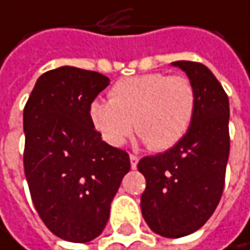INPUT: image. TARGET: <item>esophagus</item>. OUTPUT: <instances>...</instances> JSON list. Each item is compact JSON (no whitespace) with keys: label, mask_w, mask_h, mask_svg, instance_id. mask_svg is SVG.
<instances>
[{"label":"esophagus","mask_w":250,"mask_h":250,"mask_svg":"<svg viewBox=\"0 0 250 250\" xmlns=\"http://www.w3.org/2000/svg\"><path fill=\"white\" fill-rule=\"evenodd\" d=\"M138 163H139V158H138L136 155H130V166H132L133 170L138 167Z\"/></svg>","instance_id":"34e87169"}]
</instances>
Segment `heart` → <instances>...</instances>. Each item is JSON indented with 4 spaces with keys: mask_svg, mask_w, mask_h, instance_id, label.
I'll return each instance as SVG.
<instances>
[{
    "mask_svg": "<svg viewBox=\"0 0 250 250\" xmlns=\"http://www.w3.org/2000/svg\"><path fill=\"white\" fill-rule=\"evenodd\" d=\"M196 90L185 76L148 73L118 80L109 101L89 105L93 129L111 146H121L133 126L152 151H167L189 132L196 112Z\"/></svg>",
    "mask_w": 250,
    "mask_h": 250,
    "instance_id": "1",
    "label": "heart"
}]
</instances>
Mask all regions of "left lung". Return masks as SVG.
Instances as JSON below:
<instances>
[{
    "label": "left lung",
    "mask_w": 250,
    "mask_h": 250,
    "mask_svg": "<svg viewBox=\"0 0 250 250\" xmlns=\"http://www.w3.org/2000/svg\"><path fill=\"white\" fill-rule=\"evenodd\" d=\"M196 90V112L185 138L171 149L145 157L138 170L146 179L141 196L149 229L168 239L199 230L215 211L224 189L230 152L229 96L212 71L193 61H176Z\"/></svg>",
    "instance_id": "1"
}]
</instances>
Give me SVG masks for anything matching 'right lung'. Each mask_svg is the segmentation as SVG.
Returning <instances> with one entry per match:
<instances>
[{
	"mask_svg": "<svg viewBox=\"0 0 250 250\" xmlns=\"http://www.w3.org/2000/svg\"><path fill=\"white\" fill-rule=\"evenodd\" d=\"M108 84L101 73L62 65L36 80L23 111L33 205L55 236L73 243L102 233L130 170L129 154L104 142L89 120L90 102Z\"/></svg>",
	"mask_w": 250,
	"mask_h": 250,
	"instance_id": "add662e5",
	"label": "right lung"
}]
</instances>
